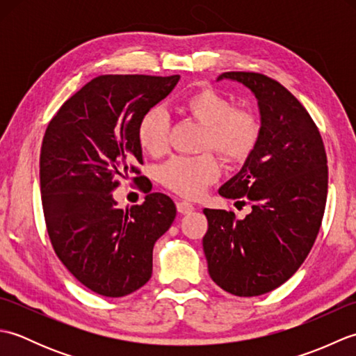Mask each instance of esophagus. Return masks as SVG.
<instances>
[{"instance_id":"34e87169","label":"esophagus","mask_w":356,"mask_h":356,"mask_svg":"<svg viewBox=\"0 0 356 356\" xmlns=\"http://www.w3.org/2000/svg\"><path fill=\"white\" fill-rule=\"evenodd\" d=\"M177 211L180 214H191L193 211H194V205L193 203H190V202H186V200H182V202H177Z\"/></svg>"}]
</instances>
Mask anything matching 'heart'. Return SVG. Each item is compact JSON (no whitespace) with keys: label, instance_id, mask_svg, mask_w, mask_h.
I'll list each match as a JSON object with an SVG mask.
<instances>
[{"label":"heart","instance_id":"b5f03b06","mask_svg":"<svg viewBox=\"0 0 356 356\" xmlns=\"http://www.w3.org/2000/svg\"><path fill=\"white\" fill-rule=\"evenodd\" d=\"M180 110L207 127L203 148H214L229 161L245 159L259 139L260 127L252 113L234 108L228 97L211 88H200L186 95ZM138 142L148 154L159 156L168 148V118L153 107L139 119ZM220 166L211 153L200 156H176L157 171L159 182L184 197L194 199L214 184Z\"/></svg>","mask_w":356,"mask_h":356}]
</instances>
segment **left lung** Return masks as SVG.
<instances>
[{
  "instance_id": "obj_1",
  "label": "left lung",
  "mask_w": 356,
  "mask_h": 356,
  "mask_svg": "<svg viewBox=\"0 0 356 356\" xmlns=\"http://www.w3.org/2000/svg\"><path fill=\"white\" fill-rule=\"evenodd\" d=\"M254 93L260 133L241 170L222 185L226 199L248 197L243 220L203 209V252L213 282L237 297H257L287 282L311 252L327 199V157L321 134L289 90L264 74L226 72Z\"/></svg>"
}]
</instances>
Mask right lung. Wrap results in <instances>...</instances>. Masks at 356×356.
<instances>
[{
    "mask_svg": "<svg viewBox=\"0 0 356 356\" xmlns=\"http://www.w3.org/2000/svg\"><path fill=\"white\" fill-rule=\"evenodd\" d=\"M179 79L102 74L65 101L45 130L40 184L51 246L79 283L104 297H125L148 282L154 243L176 218L174 202L145 184V202L125 209L113 191L139 174V119Z\"/></svg>",
    "mask_w": 356,
    "mask_h": 356,
    "instance_id": "right-lung-1",
    "label": "right lung"
}]
</instances>
